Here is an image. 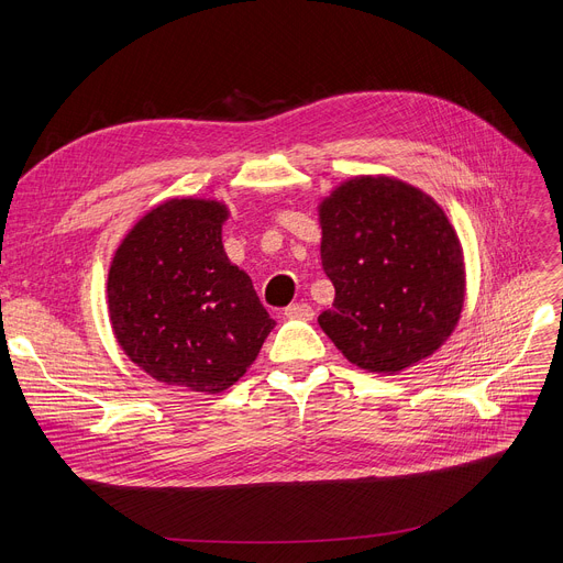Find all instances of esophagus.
I'll return each instance as SVG.
<instances>
[{
	"label": "esophagus",
	"mask_w": 563,
	"mask_h": 563,
	"mask_svg": "<svg viewBox=\"0 0 563 563\" xmlns=\"http://www.w3.org/2000/svg\"><path fill=\"white\" fill-rule=\"evenodd\" d=\"M285 317L312 321V319H314V310H312V306H308V303H291V306L285 308Z\"/></svg>",
	"instance_id": "obj_1"
}]
</instances>
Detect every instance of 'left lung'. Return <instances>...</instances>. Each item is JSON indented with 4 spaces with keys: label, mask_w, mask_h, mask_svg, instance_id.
I'll use <instances>...</instances> for the list:
<instances>
[{
    "label": "left lung",
    "mask_w": 563,
    "mask_h": 563,
    "mask_svg": "<svg viewBox=\"0 0 563 563\" xmlns=\"http://www.w3.org/2000/svg\"><path fill=\"white\" fill-rule=\"evenodd\" d=\"M321 266L335 301L319 327L361 369L397 374L431 356L459 323V236L424 191L361 175L319 205Z\"/></svg>",
    "instance_id": "8db88e82"
}]
</instances>
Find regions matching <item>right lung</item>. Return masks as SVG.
Listing matches in <instances>:
<instances>
[{
  "label": "right lung",
  "instance_id": "obj_1",
  "mask_svg": "<svg viewBox=\"0 0 563 563\" xmlns=\"http://www.w3.org/2000/svg\"><path fill=\"white\" fill-rule=\"evenodd\" d=\"M217 200L173 198L118 246L107 280L111 329L153 378L217 395L240 380L276 327L249 274L230 264Z\"/></svg>",
  "mask_w": 563,
  "mask_h": 563
}]
</instances>
